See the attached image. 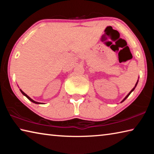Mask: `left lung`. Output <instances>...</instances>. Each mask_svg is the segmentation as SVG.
I'll use <instances>...</instances> for the list:
<instances>
[{
  "label": "left lung",
  "mask_w": 154,
  "mask_h": 154,
  "mask_svg": "<svg viewBox=\"0 0 154 154\" xmlns=\"http://www.w3.org/2000/svg\"><path fill=\"white\" fill-rule=\"evenodd\" d=\"M138 82H139V80H138V81H137V83H136V85H135V86L134 87V88H133V89H132V90L131 91H130V92L128 93V95H127V96H126V97H125V98H124V100L122 101V102H124V101L125 100H126V98H127L128 97V96H129V95L130 94H131V92H133V90H134L135 89V88H136V86H137V83H138Z\"/></svg>",
  "instance_id": "1"
}]
</instances>
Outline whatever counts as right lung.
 I'll use <instances>...</instances> for the list:
<instances>
[{
    "mask_svg": "<svg viewBox=\"0 0 154 154\" xmlns=\"http://www.w3.org/2000/svg\"><path fill=\"white\" fill-rule=\"evenodd\" d=\"M20 92L22 93V94H23V95H24V96H26V97L27 98H28V99H29V100H30L31 101V102H32V103H35V104H42V103H38V102H36V101H35V100H33L32 98H30L29 97V96H28V95L26 94H25V93H24V92H23V91H22V90H20Z\"/></svg>",
    "mask_w": 154,
    "mask_h": 154,
    "instance_id": "1",
    "label": "right lung"
}]
</instances>
